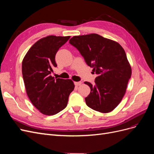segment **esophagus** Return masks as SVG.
I'll list each match as a JSON object with an SVG mask.
<instances>
[{
  "label": "esophagus",
  "mask_w": 154,
  "mask_h": 154,
  "mask_svg": "<svg viewBox=\"0 0 154 154\" xmlns=\"http://www.w3.org/2000/svg\"><path fill=\"white\" fill-rule=\"evenodd\" d=\"M82 84V82H74V85H75L76 86H80Z\"/></svg>",
  "instance_id": "34e87169"
}]
</instances>
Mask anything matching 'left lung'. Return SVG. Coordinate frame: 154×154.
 Wrapping results in <instances>:
<instances>
[{"mask_svg": "<svg viewBox=\"0 0 154 154\" xmlns=\"http://www.w3.org/2000/svg\"><path fill=\"white\" fill-rule=\"evenodd\" d=\"M69 43L98 74L94 85L84 82L91 88L85 99L87 105L101 113L112 111L123 99L132 74L124 49L117 42L95 33L74 36Z\"/></svg>", "mask_w": 154, "mask_h": 154, "instance_id": "8db88e82", "label": "left lung"}]
</instances>
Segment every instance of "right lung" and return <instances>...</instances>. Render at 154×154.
Returning a JSON list of instances; mask_svg holds the SVG:
<instances>
[{
  "instance_id": "obj_1",
  "label": "right lung",
  "mask_w": 154,
  "mask_h": 154,
  "mask_svg": "<svg viewBox=\"0 0 154 154\" xmlns=\"http://www.w3.org/2000/svg\"><path fill=\"white\" fill-rule=\"evenodd\" d=\"M70 37H44L32 45L22 60V76L27 96L44 115H54L66 108L69 94L74 88L70 79H55L51 75L53 68L57 66L56 54Z\"/></svg>"
}]
</instances>
